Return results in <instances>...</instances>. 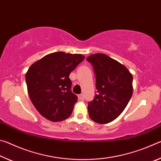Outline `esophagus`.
<instances>
[{"mask_svg": "<svg viewBox=\"0 0 161 161\" xmlns=\"http://www.w3.org/2000/svg\"><path fill=\"white\" fill-rule=\"evenodd\" d=\"M78 98H79V100H81V101L84 100V96H83V94H79V95H78Z\"/></svg>", "mask_w": 161, "mask_h": 161, "instance_id": "esophagus-1", "label": "esophagus"}]
</instances>
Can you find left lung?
<instances>
[{
  "label": "left lung",
  "mask_w": 161,
  "mask_h": 161,
  "mask_svg": "<svg viewBox=\"0 0 161 161\" xmlns=\"http://www.w3.org/2000/svg\"><path fill=\"white\" fill-rule=\"evenodd\" d=\"M94 66L97 94L88 103L89 116L98 124L116 119L126 107L133 94V75L107 54L97 53L86 58Z\"/></svg>",
  "instance_id": "8db88e82"
}]
</instances>
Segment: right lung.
Returning <instances> with one entry per match:
<instances>
[{
  "instance_id": "right-lung-1",
  "label": "right lung",
  "mask_w": 161,
  "mask_h": 161,
  "mask_svg": "<svg viewBox=\"0 0 161 161\" xmlns=\"http://www.w3.org/2000/svg\"><path fill=\"white\" fill-rule=\"evenodd\" d=\"M84 58L81 54L55 52L35 62L26 72L30 99L49 121H64L72 114L77 97L71 91L69 76Z\"/></svg>"
}]
</instances>
